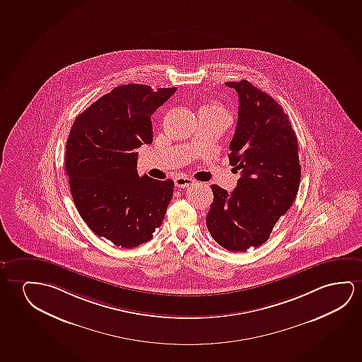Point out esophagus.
Masks as SVG:
<instances>
[{
	"mask_svg": "<svg viewBox=\"0 0 362 362\" xmlns=\"http://www.w3.org/2000/svg\"><path fill=\"white\" fill-rule=\"evenodd\" d=\"M174 183H175V187H178V188H188V187L194 184V180L187 178V177H178V178L174 179Z\"/></svg>",
	"mask_w": 362,
	"mask_h": 362,
	"instance_id": "34e87169",
	"label": "esophagus"
}]
</instances>
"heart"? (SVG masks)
I'll list each match as a JSON object with an SVG mask.
<instances>
[{
	"mask_svg": "<svg viewBox=\"0 0 362 362\" xmlns=\"http://www.w3.org/2000/svg\"><path fill=\"white\" fill-rule=\"evenodd\" d=\"M206 108H215V110H221V108H218V107H211V105H210V107H206Z\"/></svg>",
	"mask_w": 362,
	"mask_h": 362,
	"instance_id": "heart-1",
	"label": "heart"
}]
</instances>
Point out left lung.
<instances>
[{
	"label": "left lung",
	"mask_w": 362,
	"mask_h": 362,
	"mask_svg": "<svg viewBox=\"0 0 362 362\" xmlns=\"http://www.w3.org/2000/svg\"><path fill=\"white\" fill-rule=\"evenodd\" d=\"M239 95L238 123L228 154L241 177L235 189L211 184L206 228L229 252H247L269 239L293 205L301 168L298 138L283 107L250 82H226Z\"/></svg>",
	"instance_id": "1"
}]
</instances>
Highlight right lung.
I'll list each match as a JSON object with an SVG mask.
<instances>
[{
    "label": "right lung",
    "mask_w": 362,
    "mask_h": 362,
    "mask_svg": "<svg viewBox=\"0 0 362 362\" xmlns=\"http://www.w3.org/2000/svg\"><path fill=\"white\" fill-rule=\"evenodd\" d=\"M172 88L122 84L76 118L64 167L79 215L95 235L121 247L153 238L173 197L172 179L136 172V149L153 141L151 115L173 95Z\"/></svg>",
    "instance_id": "add662e5"
}]
</instances>
